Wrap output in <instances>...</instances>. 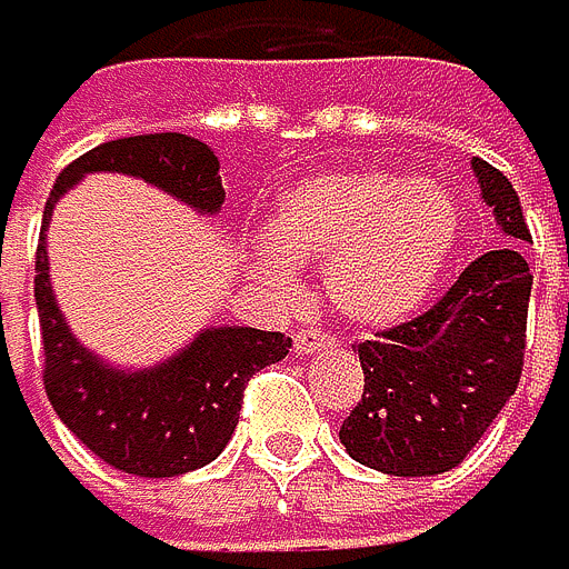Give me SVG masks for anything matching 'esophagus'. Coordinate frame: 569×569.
Returning <instances> with one entry per match:
<instances>
[{"label": "esophagus", "mask_w": 569, "mask_h": 569, "mask_svg": "<svg viewBox=\"0 0 569 569\" xmlns=\"http://www.w3.org/2000/svg\"><path fill=\"white\" fill-rule=\"evenodd\" d=\"M329 343H332V340H329V332L315 329V326L297 329V336H293V350H297V353H318V350H326Z\"/></svg>", "instance_id": "1"}]
</instances>
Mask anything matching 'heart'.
Returning a JSON list of instances; mask_svg holds the SVG:
<instances>
[{
  "instance_id": "heart-1",
  "label": "heart",
  "mask_w": 569,
  "mask_h": 569,
  "mask_svg": "<svg viewBox=\"0 0 569 569\" xmlns=\"http://www.w3.org/2000/svg\"><path fill=\"white\" fill-rule=\"evenodd\" d=\"M460 237V208L436 180L357 169L290 187L272 212L276 247L258 269L279 293L293 290L290 261H326V293L353 322L407 318L436 290Z\"/></svg>"
}]
</instances>
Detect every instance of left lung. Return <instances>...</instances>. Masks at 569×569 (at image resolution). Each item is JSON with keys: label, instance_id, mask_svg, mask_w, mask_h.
I'll list each match as a JSON object with an SVG mask.
<instances>
[{"label": "left lung", "instance_id": "1", "mask_svg": "<svg viewBox=\"0 0 569 569\" xmlns=\"http://www.w3.org/2000/svg\"><path fill=\"white\" fill-rule=\"evenodd\" d=\"M507 243L485 251L432 308L357 343L365 392L340 425L347 453L397 478L453 471L525 371L531 272L517 243L531 240L513 183L471 162Z\"/></svg>", "mask_w": 569, "mask_h": 569}]
</instances>
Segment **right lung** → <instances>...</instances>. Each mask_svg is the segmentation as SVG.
<instances>
[{
    "label": "right lung",
    "mask_w": 569,
    "mask_h": 569,
    "mask_svg": "<svg viewBox=\"0 0 569 569\" xmlns=\"http://www.w3.org/2000/svg\"><path fill=\"white\" fill-rule=\"evenodd\" d=\"M84 172H127L169 190L198 212H219L226 201L219 159L187 133L119 137L84 151L59 172L44 201L34 254V300L44 350L41 382L59 421L98 460L123 475L172 478L198 471L226 450L251 375L282 361L293 343L287 332L222 326L204 329L183 353L148 371H116L88 353L56 308L44 254L52 204Z\"/></svg>",
    "instance_id": "obj_1"
}]
</instances>
